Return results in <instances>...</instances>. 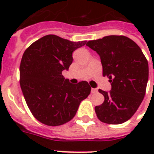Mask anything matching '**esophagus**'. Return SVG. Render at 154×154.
I'll return each instance as SVG.
<instances>
[{"instance_id":"obj_1","label":"esophagus","mask_w":154,"mask_h":154,"mask_svg":"<svg viewBox=\"0 0 154 154\" xmlns=\"http://www.w3.org/2000/svg\"><path fill=\"white\" fill-rule=\"evenodd\" d=\"M97 92V90L96 88H91V93H96Z\"/></svg>"}]
</instances>
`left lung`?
I'll list each match as a JSON object with an SVG mask.
<instances>
[{"instance_id": "8db88e82", "label": "left lung", "mask_w": 154, "mask_h": 154, "mask_svg": "<svg viewBox=\"0 0 154 154\" xmlns=\"http://www.w3.org/2000/svg\"><path fill=\"white\" fill-rule=\"evenodd\" d=\"M100 57L103 76L111 91L99 90L104 102L95 107L101 122L119 125L129 119L140 106L149 80V64L135 42L123 35H110L87 42ZM154 72V69H153Z\"/></svg>"}]
</instances>
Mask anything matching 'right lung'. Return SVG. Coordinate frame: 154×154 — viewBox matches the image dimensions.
Returning <instances> with one entry per match:
<instances>
[{"mask_svg": "<svg viewBox=\"0 0 154 154\" xmlns=\"http://www.w3.org/2000/svg\"><path fill=\"white\" fill-rule=\"evenodd\" d=\"M87 41L48 35L25 51L20 66V84L33 116L46 125H62L77 113L91 92L86 81L72 84L62 75L72 63V53Z\"/></svg>", "mask_w": 154, "mask_h": 154, "instance_id": "right-lung-1", "label": "right lung"}]
</instances>
